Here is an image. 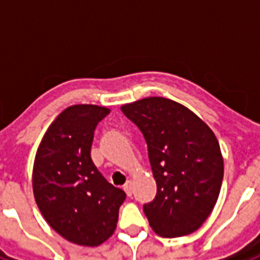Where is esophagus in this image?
I'll use <instances>...</instances> for the list:
<instances>
[{
	"mask_svg": "<svg viewBox=\"0 0 260 260\" xmlns=\"http://www.w3.org/2000/svg\"><path fill=\"white\" fill-rule=\"evenodd\" d=\"M124 191L126 192V195L131 196L132 195V180H128L124 184Z\"/></svg>",
	"mask_w": 260,
	"mask_h": 260,
	"instance_id": "34e87169",
	"label": "esophagus"
}]
</instances>
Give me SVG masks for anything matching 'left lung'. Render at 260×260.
Wrapping results in <instances>:
<instances>
[{"mask_svg":"<svg viewBox=\"0 0 260 260\" xmlns=\"http://www.w3.org/2000/svg\"><path fill=\"white\" fill-rule=\"evenodd\" d=\"M141 129L157 184L153 202L143 205L156 234L174 238L196 231L217 202L223 156L213 131L180 103L146 97L121 107Z\"/></svg>","mask_w":260,"mask_h":260,"instance_id":"obj_1","label":"left lung"}]
</instances>
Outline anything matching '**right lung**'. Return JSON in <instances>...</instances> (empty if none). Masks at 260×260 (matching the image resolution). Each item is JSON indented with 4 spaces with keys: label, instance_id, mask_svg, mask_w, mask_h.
<instances>
[{
    "label": "right lung",
    "instance_id": "1",
    "mask_svg": "<svg viewBox=\"0 0 260 260\" xmlns=\"http://www.w3.org/2000/svg\"><path fill=\"white\" fill-rule=\"evenodd\" d=\"M110 110L65 108L48 126L33 166V193L43 217L69 242L97 246L117 227L125 192L111 185L90 157L97 124Z\"/></svg>",
    "mask_w": 260,
    "mask_h": 260
}]
</instances>
